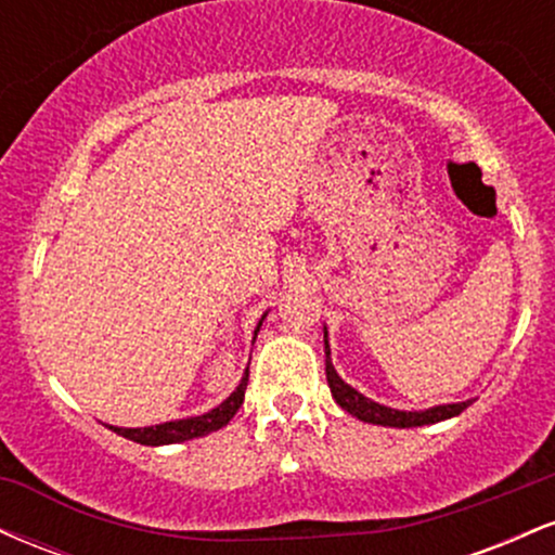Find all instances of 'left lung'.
Wrapping results in <instances>:
<instances>
[{"label": "left lung", "mask_w": 555, "mask_h": 555, "mask_svg": "<svg viewBox=\"0 0 555 555\" xmlns=\"http://www.w3.org/2000/svg\"><path fill=\"white\" fill-rule=\"evenodd\" d=\"M323 336H326V378H328L331 397L336 399V404H339L341 410H347L349 415L362 420V423L384 425V428H420V425H433V423H441V420L462 415V412L473 404V399H467V401H456V404L430 406V410H423V412L391 410V406L378 404V401L362 397L358 388L344 384L339 373L334 371V362H331L326 331H323Z\"/></svg>", "instance_id": "left-lung-1"}]
</instances>
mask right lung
I'll list each match as a JSON object with an SVG mask.
<instances>
[{"label": "right lung", "mask_w": 555, "mask_h": 555, "mask_svg": "<svg viewBox=\"0 0 555 555\" xmlns=\"http://www.w3.org/2000/svg\"><path fill=\"white\" fill-rule=\"evenodd\" d=\"M266 318V315H263ZM263 318H260V323H263ZM260 323L256 328V336L260 331ZM256 336H253V341H256ZM247 375L250 371H245L242 375L240 386L234 388L229 397L221 401L219 406L211 412H206V415H197V417H184V420H171V423H162V425H149V428H117V425H106V428L117 433V436L122 438H130V441L135 443H143V446H167V443H182V441H190V438H201V436H208V433L224 428V425L237 415V410L242 406V399H245V388H247Z\"/></svg>", "instance_id": "right-lung-1"}]
</instances>
